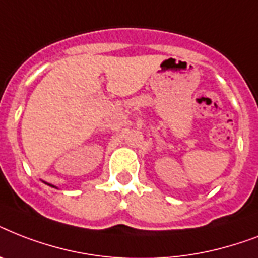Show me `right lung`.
<instances>
[{
  "instance_id": "add662e5",
  "label": "right lung",
  "mask_w": 258,
  "mask_h": 258,
  "mask_svg": "<svg viewBox=\"0 0 258 258\" xmlns=\"http://www.w3.org/2000/svg\"><path fill=\"white\" fill-rule=\"evenodd\" d=\"M48 184H49V183H48ZM49 186H52V184H49ZM52 187H54V186H52Z\"/></svg>"
}]
</instances>
